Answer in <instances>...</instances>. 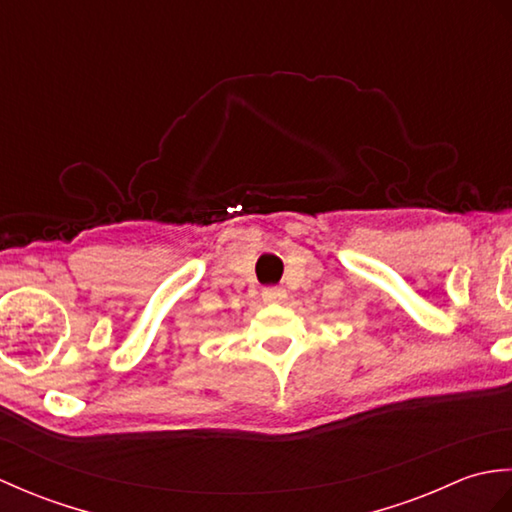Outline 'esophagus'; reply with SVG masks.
Instances as JSON below:
<instances>
[{
  "mask_svg": "<svg viewBox=\"0 0 512 512\" xmlns=\"http://www.w3.org/2000/svg\"><path fill=\"white\" fill-rule=\"evenodd\" d=\"M262 299L266 303H281V301H286V290L281 286H268L262 290Z\"/></svg>",
  "mask_w": 512,
  "mask_h": 512,
  "instance_id": "1",
  "label": "esophagus"
}]
</instances>
